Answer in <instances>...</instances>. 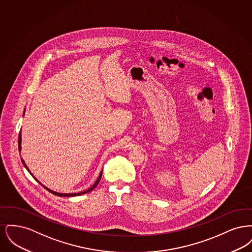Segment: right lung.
I'll return each mask as SVG.
<instances>
[{
    "label": "right lung",
    "instance_id": "1",
    "mask_svg": "<svg viewBox=\"0 0 252 252\" xmlns=\"http://www.w3.org/2000/svg\"><path fill=\"white\" fill-rule=\"evenodd\" d=\"M24 112H25V109H24ZM18 144H19V150L21 151V150H22V145H21V144H22V130H21L20 134H19V140H18ZM22 162H23V164H24V167L26 168V169H27V171H28V172L31 174V172L29 171V169H28V167H27V165L25 164V162H24V160L23 159V158H22ZM102 173H103V171H101V173H100V175H99L98 179H97V180H96L95 182H94V185H93V186H92L90 189L86 190V191H84V192H75V193H62V192H55V191H52V190H50L49 188H47L46 186H44L43 184H41V183H40L38 180H36V178H35V177H34L32 174H31V175H32V176L35 178V180H36L37 182H39V183H40V184H41V185H42V186H43V187H44V188H45L47 191H49V192H51V193H53V194H55V195H58V196H62V197H63V196H64V197H65V196H67V197H68V196H77V195H81V194H84V193H87V192L93 191V190L95 188L96 186H97V184L99 183L100 180H101V177H102Z\"/></svg>",
    "mask_w": 252,
    "mask_h": 252
}]
</instances>
